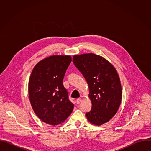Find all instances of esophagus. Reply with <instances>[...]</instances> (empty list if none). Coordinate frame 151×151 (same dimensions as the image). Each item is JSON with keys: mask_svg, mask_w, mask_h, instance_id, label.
I'll return each mask as SVG.
<instances>
[{"mask_svg": "<svg viewBox=\"0 0 151 151\" xmlns=\"http://www.w3.org/2000/svg\"><path fill=\"white\" fill-rule=\"evenodd\" d=\"M81 101H82V99H81V98H78V99H76V103L77 104H79V103L81 102Z\"/></svg>", "mask_w": 151, "mask_h": 151, "instance_id": "34e87169", "label": "esophagus"}]
</instances>
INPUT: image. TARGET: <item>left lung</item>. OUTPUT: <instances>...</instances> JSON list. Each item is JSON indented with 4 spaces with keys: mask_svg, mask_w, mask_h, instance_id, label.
<instances>
[{
    "mask_svg": "<svg viewBox=\"0 0 151 151\" xmlns=\"http://www.w3.org/2000/svg\"><path fill=\"white\" fill-rule=\"evenodd\" d=\"M73 62L88 84L92 107L85 114L88 120L96 125L108 122L116 114L122 98L116 69L104 58L93 53L74 55Z\"/></svg>",
    "mask_w": 151,
    "mask_h": 151,
    "instance_id": "left-lung-1",
    "label": "left lung"
}]
</instances>
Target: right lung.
Returning a JSON list of instances; mask_svg holds the SVG:
<instances>
[{
	"label": "right lung",
	"mask_w": 151,
	"mask_h": 151,
	"mask_svg": "<svg viewBox=\"0 0 151 151\" xmlns=\"http://www.w3.org/2000/svg\"><path fill=\"white\" fill-rule=\"evenodd\" d=\"M72 61L70 55H52L41 60L34 67L29 82V94L32 108L43 122L57 125L65 121L73 111L63 81Z\"/></svg>",
	"instance_id": "1"
}]
</instances>
